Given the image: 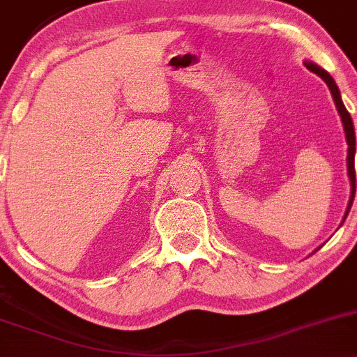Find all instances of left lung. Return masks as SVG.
Returning a JSON list of instances; mask_svg holds the SVG:
<instances>
[{
	"label": "left lung",
	"mask_w": 357,
	"mask_h": 357,
	"mask_svg": "<svg viewBox=\"0 0 357 357\" xmlns=\"http://www.w3.org/2000/svg\"><path fill=\"white\" fill-rule=\"evenodd\" d=\"M305 66L308 68V70L312 73H315V75L320 76V78L324 79L325 83H327L328 90H331V93H332L333 103H335V107H337V112H339L340 121H342V124H344V132H346V141H347V146H349L347 148V175H349V180H351V199H349L347 211H346V216H347L349 209H351V206H352V201H354V192H356V172H354L356 134H354V126H352V119H351V116H349L346 107H344L342 98H340V91H339V88H337L335 82H333L332 76L328 75L327 71L321 70V68H318L317 64H313V63H305ZM346 216H344V220H346Z\"/></svg>",
	"instance_id": "left-lung-1"
}]
</instances>
